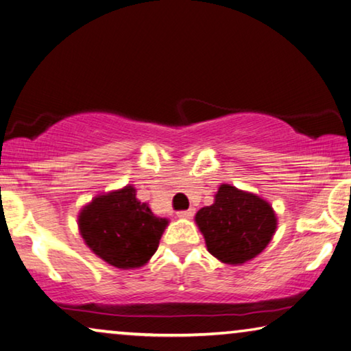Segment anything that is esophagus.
Instances as JSON below:
<instances>
[{"mask_svg": "<svg viewBox=\"0 0 351 351\" xmlns=\"http://www.w3.org/2000/svg\"><path fill=\"white\" fill-rule=\"evenodd\" d=\"M194 215V208H188V210H183V212L177 213V217L179 218H191Z\"/></svg>", "mask_w": 351, "mask_h": 351, "instance_id": "esophagus-1", "label": "esophagus"}]
</instances>
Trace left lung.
Here are the masks:
<instances>
[{
    "mask_svg": "<svg viewBox=\"0 0 351 351\" xmlns=\"http://www.w3.org/2000/svg\"><path fill=\"white\" fill-rule=\"evenodd\" d=\"M194 221L207 251L228 265H241L257 257L278 229L271 204L229 183L219 185L212 206L199 210Z\"/></svg>",
    "mask_w": 351,
    "mask_h": 351,
    "instance_id": "1",
    "label": "left lung"
}]
</instances>
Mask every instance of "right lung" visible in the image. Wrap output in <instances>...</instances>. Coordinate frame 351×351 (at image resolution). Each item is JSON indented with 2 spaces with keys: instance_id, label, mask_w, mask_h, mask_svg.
<instances>
[{
  "instance_id": "obj_1",
  "label": "right lung",
  "mask_w": 351,
  "mask_h": 351,
  "mask_svg": "<svg viewBox=\"0 0 351 351\" xmlns=\"http://www.w3.org/2000/svg\"><path fill=\"white\" fill-rule=\"evenodd\" d=\"M169 219L154 215L136 188L97 194L78 213V230L97 257L121 269L144 267L157 251Z\"/></svg>"
}]
</instances>
